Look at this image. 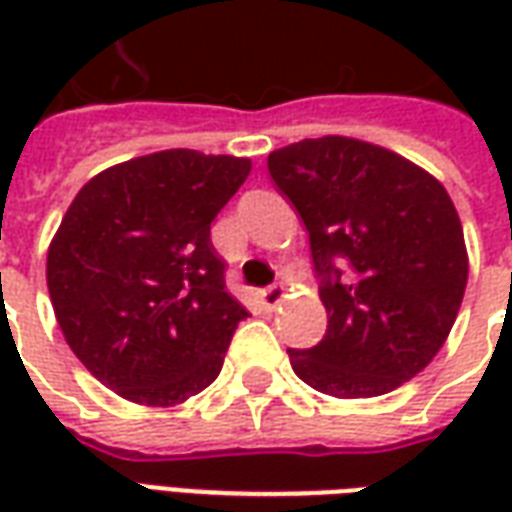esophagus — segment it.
Here are the masks:
<instances>
[{
	"instance_id": "obj_1",
	"label": "esophagus",
	"mask_w": 512,
	"mask_h": 512,
	"mask_svg": "<svg viewBox=\"0 0 512 512\" xmlns=\"http://www.w3.org/2000/svg\"><path fill=\"white\" fill-rule=\"evenodd\" d=\"M260 301H263L266 310H277L279 304L285 301V285L277 282V285H268L266 290H260Z\"/></svg>"
}]
</instances>
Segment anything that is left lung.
<instances>
[{
	"label": "left lung",
	"mask_w": 512,
	"mask_h": 512,
	"mask_svg": "<svg viewBox=\"0 0 512 512\" xmlns=\"http://www.w3.org/2000/svg\"><path fill=\"white\" fill-rule=\"evenodd\" d=\"M310 233L329 326L288 348L296 376L332 397H378L430 365L461 310L469 257L450 194L430 172L351 136L268 156Z\"/></svg>",
	"instance_id": "left-lung-1"
}]
</instances>
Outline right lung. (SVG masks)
<instances>
[{"mask_svg": "<svg viewBox=\"0 0 512 512\" xmlns=\"http://www.w3.org/2000/svg\"><path fill=\"white\" fill-rule=\"evenodd\" d=\"M252 161L161 150L98 172L49 246L46 282L71 351L104 386L175 406L213 384L249 312L224 288L211 222Z\"/></svg>", "mask_w": 512, "mask_h": 512, "instance_id": "obj_1", "label": "right lung"}]
</instances>
